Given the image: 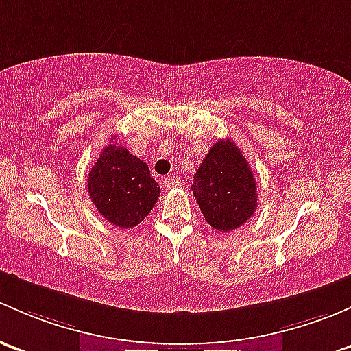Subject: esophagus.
Instances as JSON below:
<instances>
[{
	"mask_svg": "<svg viewBox=\"0 0 351 351\" xmlns=\"http://www.w3.org/2000/svg\"><path fill=\"white\" fill-rule=\"evenodd\" d=\"M164 186L167 187V189H176V187H179V179H176V177H165L164 179Z\"/></svg>",
	"mask_w": 351,
	"mask_h": 351,
	"instance_id": "obj_1",
	"label": "esophagus"
}]
</instances>
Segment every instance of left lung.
<instances>
[{"label":"left lung","instance_id":"obj_1","mask_svg":"<svg viewBox=\"0 0 351 351\" xmlns=\"http://www.w3.org/2000/svg\"><path fill=\"white\" fill-rule=\"evenodd\" d=\"M191 189L208 225L218 231L238 228L256 209L254 172L231 140H219L211 147Z\"/></svg>","mask_w":351,"mask_h":351}]
</instances>
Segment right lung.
I'll use <instances>...</instances> for the list:
<instances>
[{
    "label": "right lung",
    "mask_w": 351,
    "mask_h": 351,
    "mask_svg": "<svg viewBox=\"0 0 351 351\" xmlns=\"http://www.w3.org/2000/svg\"><path fill=\"white\" fill-rule=\"evenodd\" d=\"M88 191L99 215L123 230L140 225L160 196L149 165L118 143L99 154L89 172Z\"/></svg>",
    "instance_id": "obj_1"
}]
</instances>
